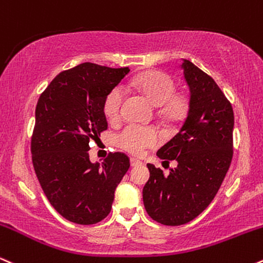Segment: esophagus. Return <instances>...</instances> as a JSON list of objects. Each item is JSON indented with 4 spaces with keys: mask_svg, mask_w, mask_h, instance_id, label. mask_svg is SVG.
Listing matches in <instances>:
<instances>
[{
    "mask_svg": "<svg viewBox=\"0 0 263 263\" xmlns=\"http://www.w3.org/2000/svg\"><path fill=\"white\" fill-rule=\"evenodd\" d=\"M130 165H132V167H135V166L141 165V161H139V160L134 159V157H132V159H130Z\"/></svg>",
    "mask_w": 263,
    "mask_h": 263,
    "instance_id": "obj_1",
    "label": "esophagus"
}]
</instances>
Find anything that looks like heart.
I'll use <instances>...</instances> for the list:
<instances>
[{
	"label": "heart",
	"mask_w": 263,
	"mask_h": 263,
	"mask_svg": "<svg viewBox=\"0 0 263 263\" xmlns=\"http://www.w3.org/2000/svg\"><path fill=\"white\" fill-rule=\"evenodd\" d=\"M130 86L145 96L154 106L159 107V114L170 122H180L186 117L190 109V98L186 93L175 92L174 79L162 71H145L139 73L130 81ZM123 101V89L113 88L107 95L103 104V112L110 122L120 116V106ZM161 140L160 133L153 126L126 125L117 135V143L133 155H143L150 147L156 146Z\"/></svg>",
	"instance_id": "1"
}]
</instances>
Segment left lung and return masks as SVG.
I'll return each mask as SVG.
<instances>
[{
	"label": "left lung",
	"mask_w": 263,
	"mask_h": 263,
	"mask_svg": "<svg viewBox=\"0 0 263 263\" xmlns=\"http://www.w3.org/2000/svg\"><path fill=\"white\" fill-rule=\"evenodd\" d=\"M190 87V109L180 130L156 153L160 159L177 161L163 175L147 163L150 178L143 190L144 205L154 220L183 225L212 203L233 159L234 112L231 103L208 73L183 60Z\"/></svg>",
	"instance_id": "left-lung-1"
}]
</instances>
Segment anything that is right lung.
Here are the masks:
<instances>
[{"label":"right lung","mask_w":263,"mask_h":263,"mask_svg":"<svg viewBox=\"0 0 263 263\" xmlns=\"http://www.w3.org/2000/svg\"><path fill=\"white\" fill-rule=\"evenodd\" d=\"M129 67L83 63L60 72L40 95L30 141L32 161L46 198L61 217L89 225L109 214L114 191L130 161L110 153L102 165L89 161V141L107 130V95Z\"/></svg>","instance_id":"right-lung-1"}]
</instances>
